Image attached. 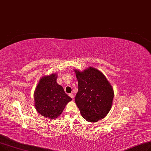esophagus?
Instances as JSON below:
<instances>
[{
    "instance_id": "34e87169",
    "label": "esophagus",
    "mask_w": 151,
    "mask_h": 151,
    "mask_svg": "<svg viewBox=\"0 0 151 151\" xmlns=\"http://www.w3.org/2000/svg\"><path fill=\"white\" fill-rule=\"evenodd\" d=\"M69 96L71 98H74V95L73 94V93H70V94H69Z\"/></svg>"
}]
</instances>
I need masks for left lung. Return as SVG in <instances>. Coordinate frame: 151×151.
<instances>
[{
	"instance_id": "left-lung-1",
	"label": "left lung",
	"mask_w": 151,
	"mask_h": 151,
	"mask_svg": "<svg viewBox=\"0 0 151 151\" xmlns=\"http://www.w3.org/2000/svg\"><path fill=\"white\" fill-rule=\"evenodd\" d=\"M75 72L78 81L75 102L86 120L96 122L109 112L114 98L113 88L101 72L94 68Z\"/></svg>"
}]
</instances>
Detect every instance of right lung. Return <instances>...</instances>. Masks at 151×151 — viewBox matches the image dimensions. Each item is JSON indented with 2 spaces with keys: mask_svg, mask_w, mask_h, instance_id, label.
<instances>
[{
  "mask_svg": "<svg viewBox=\"0 0 151 151\" xmlns=\"http://www.w3.org/2000/svg\"><path fill=\"white\" fill-rule=\"evenodd\" d=\"M55 74L43 77L34 92L35 107L42 116L55 119L63 112L64 107L72 100L56 82Z\"/></svg>",
  "mask_w": 151,
  "mask_h": 151,
  "instance_id": "1",
  "label": "right lung"
}]
</instances>
